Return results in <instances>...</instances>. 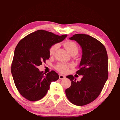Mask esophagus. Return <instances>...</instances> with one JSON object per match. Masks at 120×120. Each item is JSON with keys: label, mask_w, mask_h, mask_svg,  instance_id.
Returning <instances> with one entry per match:
<instances>
[{"label": "esophagus", "mask_w": 120, "mask_h": 120, "mask_svg": "<svg viewBox=\"0 0 120 120\" xmlns=\"http://www.w3.org/2000/svg\"><path fill=\"white\" fill-rule=\"evenodd\" d=\"M65 78H66V76H65L64 75H59V79H64Z\"/></svg>", "instance_id": "esophagus-1"}]
</instances>
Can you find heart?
I'll use <instances>...</instances> for the list:
<instances>
[{
  "mask_svg": "<svg viewBox=\"0 0 120 120\" xmlns=\"http://www.w3.org/2000/svg\"><path fill=\"white\" fill-rule=\"evenodd\" d=\"M64 47L68 51V52L71 54H77L78 52V47L77 44L72 41H67L64 43ZM58 48V44H53L50 46L49 49V54L51 56L54 55L56 51ZM72 65L71 64H66V63H59L55 66L56 69L59 72L63 74L67 73L69 68L71 67Z\"/></svg>",
  "mask_w": 120,
  "mask_h": 120,
  "instance_id": "obj_1",
  "label": "heart"
}]
</instances>
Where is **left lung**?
I'll return each instance as SVG.
<instances>
[{"mask_svg": "<svg viewBox=\"0 0 120 120\" xmlns=\"http://www.w3.org/2000/svg\"><path fill=\"white\" fill-rule=\"evenodd\" d=\"M69 38L76 41L82 48L80 69L76 73L83 77L80 82H76L72 75L67 76L71 80V85L65 92L71 103L83 106L97 98L107 80V53L101 42L87 34H75Z\"/></svg>", "mask_w": 120, "mask_h": 120, "instance_id": "left-lung-1", "label": "left lung"}]
</instances>
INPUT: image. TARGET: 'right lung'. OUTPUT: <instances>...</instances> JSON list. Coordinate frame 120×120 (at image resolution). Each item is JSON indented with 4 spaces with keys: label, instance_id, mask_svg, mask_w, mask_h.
I'll return each instance as SVG.
<instances>
[{
    "label": "right lung",
    "instance_id": "1",
    "mask_svg": "<svg viewBox=\"0 0 120 120\" xmlns=\"http://www.w3.org/2000/svg\"><path fill=\"white\" fill-rule=\"evenodd\" d=\"M67 36L40 30L28 34L17 44L11 71L16 88L24 98L32 101L40 100L46 94L51 83L58 79L54 71L45 74L38 67L49 59L50 46Z\"/></svg>",
    "mask_w": 120,
    "mask_h": 120
}]
</instances>
